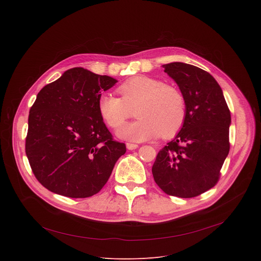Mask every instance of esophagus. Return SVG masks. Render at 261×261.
<instances>
[{
	"instance_id": "34e87169",
	"label": "esophagus",
	"mask_w": 261,
	"mask_h": 261,
	"mask_svg": "<svg viewBox=\"0 0 261 261\" xmlns=\"http://www.w3.org/2000/svg\"><path fill=\"white\" fill-rule=\"evenodd\" d=\"M126 145H127V148H128V150H130V151L135 150V148H137V147H138V145H137V144H135V143H130V142H128Z\"/></svg>"
}]
</instances>
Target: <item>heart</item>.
Masks as SVG:
<instances>
[{
  "label": "heart",
  "mask_w": 261,
  "mask_h": 261,
  "mask_svg": "<svg viewBox=\"0 0 261 261\" xmlns=\"http://www.w3.org/2000/svg\"><path fill=\"white\" fill-rule=\"evenodd\" d=\"M120 97L104 94L99 98L98 109L110 128L120 127L132 117L138 119L122 126L119 136L142 141L157 137H173L186 120V102L180 91L148 76L129 79L118 88Z\"/></svg>",
  "instance_id": "1"
}]
</instances>
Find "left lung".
I'll return each instance as SVG.
<instances>
[{"instance_id":"left-lung-1","label":"left lung","mask_w":261,"mask_h":261,"mask_svg":"<svg viewBox=\"0 0 261 261\" xmlns=\"http://www.w3.org/2000/svg\"><path fill=\"white\" fill-rule=\"evenodd\" d=\"M162 67L185 98L186 120L174 139L159 151L152 172L166 194L191 198L219 180L230 148V111L208 72L180 62Z\"/></svg>"}]
</instances>
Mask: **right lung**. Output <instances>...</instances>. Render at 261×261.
Segmentation results:
<instances>
[{
	"mask_svg": "<svg viewBox=\"0 0 261 261\" xmlns=\"http://www.w3.org/2000/svg\"><path fill=\"white\" fill-rule=\"evenodd\" d=\"M117 80L76 67L37 95L30 109L25 154L49 191L86 198L108 180L126 145L114 140L98 109L102 91Z\"/></svg>",
	"mask_w": 261,
	"mask_h": 261,
	"instance_id": "add662e5",
	"label": "right lung"
}]
</instances>
